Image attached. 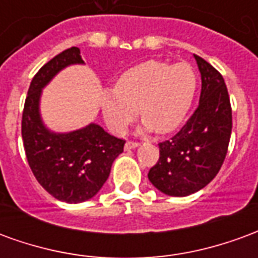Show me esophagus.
Returning a JSON list of instances; mask_svg holds the SVG:
<instances>
[{
	"mask_svg": "<svg viewBox=\"0 0 258 258\" xmlns=\"http://www.w3.org/2000/svg\"><path fill=\"white\" fill-rule=\"evenodd\" d=\"M140 144L138 142H134V141H128V142H125V145H124V149L125 151H130V149H135V148H138Z\"/></svg>",
	"mask_w": 258,
	"mask_h": 258,
	"instance_id": "obj_1",
	"label": "esophagus"
}]
</instances>
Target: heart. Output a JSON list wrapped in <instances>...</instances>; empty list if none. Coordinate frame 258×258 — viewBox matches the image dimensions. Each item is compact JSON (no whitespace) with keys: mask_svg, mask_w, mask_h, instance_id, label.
I'll return each instance as SVG.
<instances>
[{"mask_svg":"<svg viewBox=\"0 0 258 258\" xmlns=\"http://www.w3.org/2000/svg\"><path fill=\"white\" fill-rule=\"evenodd\" d=\"M198 88V76L186 62L173 66L148 60L124 72L116 88L101 94V112L113 134L121 135L138 114L141 130L173 133L189 112Z\"/></svg>","mask_w":258,"mask_h":258,"instance_id":"b5f03b06","label":"heart"}]
</instances>
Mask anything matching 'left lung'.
<instances>
[{"label": "left lung", "mask_w": 258, "mask_h": 258, "mask_svg": "<svg viewBox=\"0 0 258 258\" xmlns=\"http://www.w3.org/2000/svg\"><path fill=\"white\" fill-rule=\"evenodd\" d=\"M202 76L199 106L179 133L159 144L160 157L149 170L152 185L168 196H188L214 178L227 156L232 110L222 76L194 55Z\"/></svg>", "instance_id": "obj_1"}]
</instances>
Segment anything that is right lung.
<instances>
[{"mask_svg":"<svg viewBox=\"0 0 258 258\" xmlns=\"http://www.w3.org/2000/svg\"><path fill=\"white\" fill-rule=\"evenodd\" d=\"M72 64H84L77 47L56 55L33 77L22 116V138L29 166L42 188L55 199L81 203L92 199L106 182L125 141L95 123L70 133H55L44 124L40 113L42 90Z\"/></svg>","mask_w":258,"mask_h":258,"instance_id":"right-lung-1","label":"right lung"}]
</instances>
